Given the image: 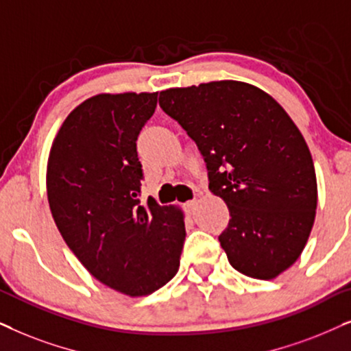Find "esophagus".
<instances>
[{
	"label": "esophagus",
	"instance_id": "34e87169",
	"mask_svg": "<svg viewBox=\"0 0 351 351\" xmlns=\"http://www.w3.org/2000/svg\"><path fill=\"white\" fill-rule=\"evenodd\" d=\"M195 207H197V199H193V200H189V202H186V204H184V208H186V212L191 213V215L194 213Z\"/></svg>",
	"mask_w": 351,
	"mask_h": 351
}]
</instances>
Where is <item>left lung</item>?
Returning a JSON list of instances; mask_svg holds the SVG:
<instances>
[{
    "instance_id": "obj_1",
    "label": "left lung",
    "mask_w": 351,
    "mask_h": 351,
    "mask_svg": "<svg viewBox=\"0 0 351 351\" xmlns=\"http://www.w3.org/2000/svg\"><path fill=\"white\" fill-rule=\"evenodd\" d=\"M158 104L197 144L210 193L228 205L218 239L232 268L263 281L291 268L315 224L317 183L305 138L282 106L237 80L168 88Z\"/></svg>"
}]
</instances>
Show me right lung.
I'll list each match as a JSON object with an SVG mask.
<instances>
[{"label": "right lung", "instance_id": "add662e5", "mask_svg": "<svg viewBox=\"0 0 351 351\" xmlns=\"http://www.w3.org/2000/svg\"><path fill=\"white\" fill-rule=\"evenodd\" d=\"M158 93H101L60 125L46 167L56 226L91 276L130 297L156 292L178 273L186 239L176 205L139 204L136 139Z\"/></svg>", "mask_w": 351, "mask_h": 351}]
</instances>
